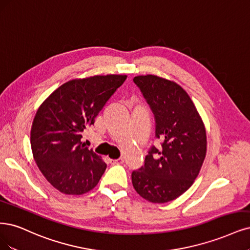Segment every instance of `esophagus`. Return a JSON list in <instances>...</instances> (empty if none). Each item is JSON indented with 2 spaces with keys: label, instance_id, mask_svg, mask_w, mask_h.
<instances>
[{
  "label": "esophagus",
  "instance_id": "obj_1",
  "mask_svg": "<svg viewBox=\"0 0 250 250\" xmlns=\"http://www.w3.org/2000/svg\"><path fill=\"white\" fill-rule=\"evenodd\" d=\"M109 162H110V165H113V166H115V165H122V163L124 162V159H123V158H119V159H110V160H109Z\"/></svg>",
  "mask_w": 250,
  "mask_h": 250
}]
</instances>
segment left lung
Instances as JSON below:
<instances>
[{"label":"left lung","mask_w":250,"mask_h":250,"mask_svg":"<svg viewBox=\"0 0 250 250\" xmlns=\"http://www.w3.org/2000/svg\"><path fill=\"white\" fill-rule=\"evenodd\" d=\"M155 116V136L145 166L133 170L135 191L151 203H167L183 194L199 175L207 153V135L192 100L180 84L147 74L133 79Z\"/></svg>","instance_id":"obj_1"}]
</instances>
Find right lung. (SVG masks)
Segmentation results:
<instances>
[{
	"mask_svg": "<svg viewBox=\"0 0 250 250\" xmlns=\"http://www.w3.org/2000/svg\"><path fill=\"white\" fill-rule=\"evenodd\" d=\"M126 77L107 74L71 80L39 106L31 128L33 157L60 192L80 195L98 184L106 165L84 147L82 137Z\"/></svg>",
	"mask_w": 250,
	"mask_h": 250,
	"instance_id": "obj_1",
	"label": "right lung"
}]
</instances>
